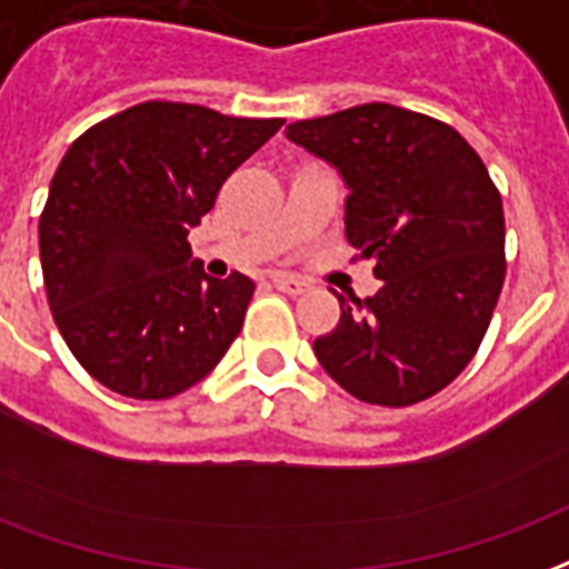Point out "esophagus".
<instances>
[{
  "label": "esophagus",
  "instance_id": "34e87169",
  "mask_svg": "<svg viewBox=\"0 0 569 569\" xmlns=\"http://www.w3.org/2000/svg\"><path fill=\"white\" fill-rule=\"evenodd\" d=\"M280 292H286V296H301V292H307L310 286L305 283V280H298V277H289V273H273L271 280Z\"/></svg>",
  "mask_w": 569,
  "mask_h": 569
}]
</instances>
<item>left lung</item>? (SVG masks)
Wrapping results in <instances>:
<instances>
[{"label":"left lung","instance_id":"8db88e82","mask_svg":"<svg viewBox=\"0 0 569 569\" xmlns=\"http://www.w3.org/2000/svg\"><path fill=\"white\" fill-rule=\"evenodd\" d=\"M347 187V241L382 286L343 298L319 365L359 401L407 407L456 380L503 286V208L477 150L452 126L370 102L286 126Z\"/></svg>","mask_w":569,"mask_h":569}]
</instances>
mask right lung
<instances>
[{
  "label": "right lung",
  "instance_id": "1",
  "mask_svg": "<svg viewBox=\"0 0 569 569\" xmlns=\"http://www.w3.org/2000/svg\"><path fill=\"white\" fill-rule=\"evenodd\" d=\"M280 126L144 102L62 156L38 220L41 271L62 340L102 386L174 398L238 338L256 283L238 271L208 277L187 234Z\"/></svg>",
  "mask_w": 569,
  "mask_h": 569
}]
</instances>
